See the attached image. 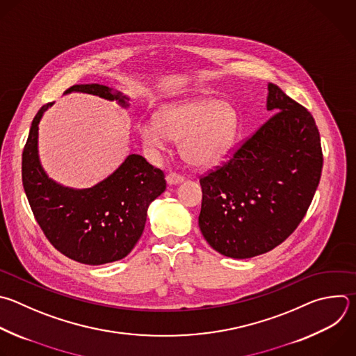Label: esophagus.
Returning <instances> with one entry per match:
<instances>
[{
    "instance_id": "34e87169",
    "label": "esophagus",
    "mask_w": 356,
    "mask_h": 356,
    "mask_svg": "<svg viewBox=\"0 0 356 356\" xmlns=\"http://www.w3.org/2000/svg\"><path fill=\"white\" fill-rule=\"evenodd\" d=\"M183 180H184V177H183V176H180V175H177V173H169V175L166 176V181H168V184H169V186L180 184Z\"/></svg>"
}]
</instances>
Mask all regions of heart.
I'll use <instances>...</instances> for the list:
<instances>
[{
    "label": "heart",
    "mask_w": 356,
    "mask_h": 356,
    "mask_svg": "<svg viewBox=\"0 0 356 356\" xmlns=\"http://www.w3.org/2000/svg\"><path fill=\"white\" fill-rule=\"evenodd\" d=\"M238 113L216 97L197 96L165 106L158 117L138 124L144 144L162 151L172 138L180 141L183 158L197 168H213L232 149L238 134Z\"/></svg>",
    "instance_id": "obj_1"
}]
</instances>
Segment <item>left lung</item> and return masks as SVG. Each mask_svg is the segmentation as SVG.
<instances>
[{
    "label": "left lung",
    "instance_id": "1",
    "mask_svg": "<svg viewBox=\"0 0 356 356\" xmlns=\"http://www.w3.org/2000/svg\"><path fill=\"white\" fill-rule=\"evenodd\" d=\"M271 115L233 156L200 179L198 226L232 259L264 254L298 227L320 181L323 152L313 115L268 83Z\"/></svg>",
    "mask_w": 356,
    "mask_h": 356
}]
</instances>
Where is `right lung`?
I'll return each instance as SVG.
<instances>
[{"instance_id":"obj_1","label":"right lung","mask_w":356,"mask_h":356,"mask_svg":"<svg viewBox=\"0 0 356 356\" xmlns=\"http://www.w3.org/2000/svg\"><path fill=\"white\" fill-rule=\"evenodd\" d=\"M71 92L129 107V96L104 85H74L65 90ZM51 104L35 115L22 154V183L33 215L49 242L68 259L89 266L122 260L141 238L149 204L165 191V175L141 155L131 154L93 187L56 183L44 172L38 149L39 123Z\"/></svg>"}]
</instances>
